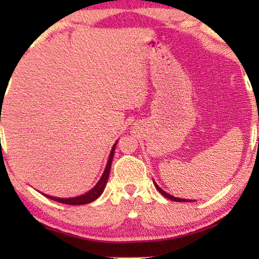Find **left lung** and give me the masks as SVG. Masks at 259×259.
<instances>
[{
    "label": "left lung",
    "instance_id": "left-lung-1",
    "mask_svg": "<svg viewBox=\"0 0 259 259\" xmlns=\"http://www.w3.org/2000/svg\"><path fill=\"white\" fill-rule=\"evenodd\" d=\"M153 183H154V186H155V189H157V190L159 191V192H160V193L162 194V196L166 197V198H168V199H171V200H173V201H185V203H186V201H192V200H191V199H183V198L173 197V196H171V194H169V193L165 192L164 190H161L160 187H159V186L157 185V183H155V182H153Z\"/></svg>",
    "mask_w": 259,
    "mask_h": 259
}]
</instances>
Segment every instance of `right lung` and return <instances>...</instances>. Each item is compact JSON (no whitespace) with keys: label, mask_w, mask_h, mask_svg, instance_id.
Returning a JSON list of instances; mask_svg holds the SVG:
<instances>
[{"label":"right lung","mask_w":259,"mask_h":259,"mask_svg":"<svg viewBox=\"0 0 259 259\" xmlns=\"http://www.w3.org/2000/svg\"><path fill=\"white\" fill-rule=\"evenodd\" d=\"M116 143H118V141H115V144L113 145L111 154H109V158L107 161V165H106V168H105L104 173H102L100 180H99V182L97 183V185H95L93 189L90 190L84 194H81V196L74 197V198H58V197L48 196V194H45V196L49 198V199L59 201V203H62V204H67V205H84V204H88V203H92V201H94L97 198L101 196V193L104 192V190L106 187V184H107L109 172H111L112 160H113V155H114Z\"/></svg>","instance_id":"1"}]
</instances>
